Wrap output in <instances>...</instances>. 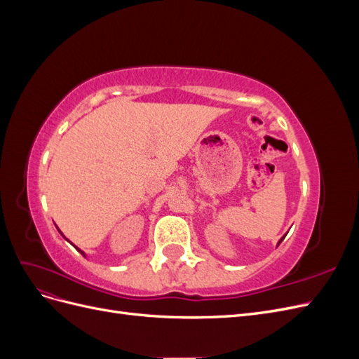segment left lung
Segmentation results:
<instances>
[{
  "label": "left lung",
  "instance_id": "1",
  "mask_svg": "<svg viewBox=\"0 0 359 359\" xmlns=\"http://www.w3.org/2000/svg\"><path fill=\"white\" fill-rule=\"evenodd\" d=\"M285 236H286V235H285ZM285 236H283V238H281V240H280V241H278V244H280V243H281V241H283V240H285ZM278 244H277V245H278Z\"/></svg>",
  "mask_w": 359,
  "mask_h": 359
}]
</instances>
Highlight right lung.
<instances>
[{
	"mask_svg": "<svg viewBox=\"0 0 359 359\" xmlns=\"http://www.w3.org/2000/svg\"><path fill=\"white\" fill-rule=\"evenodd\" d=\"M57 229H58V227H57ZM58 231H60V229H58ZM60 233H61V231H60ZM61 235H62V233H61ZM62 236H64V235H62ZM64 238H66V236H64ZM66 240H67V238H66ZM67 241H69V240H67ZM74 248H76V250H78V252H81V255H83V256H85V253L82 252V250H79V248H78V247H76V245H74Z\"/></svg>",
	"mask_w": 359,
	"mask_h": 359,
	"instance_id": "obj_1",
	"label": "right lung"
}]
</instances>
